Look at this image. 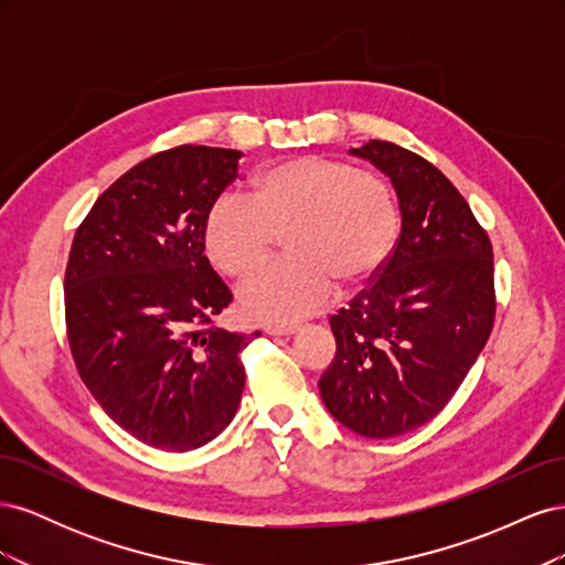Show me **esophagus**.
Masks as SVG:
<instances>
[{
  "mask_svg": "<svg viewBox=\"0 0 565 565\" xmlns=\"http://www.w3.org/2000/svg\"><path fill=\"white\" fill-rule=\"evenodd\" d=\"M301 328L299 322H270L266 324V334H295Z\"/></svg>",
  "mask_w": 565,
  "mask_h": 565,
  "instance_id": "obj_1",
  "label": "esophagus"
}]
</instances>
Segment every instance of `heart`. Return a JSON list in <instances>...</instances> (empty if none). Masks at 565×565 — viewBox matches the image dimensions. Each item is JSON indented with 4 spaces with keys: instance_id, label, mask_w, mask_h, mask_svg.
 I'll return each mask as SVG.
<instances>
[{
    "instance_id": "1",
    "label": "heart",
    "mask_w": 565,
    "mask_h": 565,
    "mask_svg": "<svg viewBox=\"0 0 565 565\" xmlns=\"http://www.w3.org/2000/svg\"><path fill=\"white\" fill-rule=\"evenodd\" d=\"M287 231V256L241 287L254 320H299L328 306L337 282L367 285L401 237V207L391 185L351 162L299 156L270 164L252 195L221 193L204 216V249L228 278H245Z\"/></svg>"
}]
</instances>
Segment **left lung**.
Instances as JSON below:
<instances>
[{"label":"left lung","mask_w":565,"mask_h":565,"mask_svg":"<svg viewBox=\"0 0 565 565\" xmlns=\"http://www.w3.org/2000/svg\"><path fill=\"white\" fill-rule=\"evenodd\" d=\"M393 181L403 226L386 266L330 318L337 355L318 382L330 415L365 438L434 419L492 332V245L448 177L391 141L353 148Z\"/></svg>","instance_id":"obj_1"}]
</instances>
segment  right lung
I'll list each match as a JSON object with an SVG mask.
<instances>
[{
    "mask_svg": "<svg viewBox=\"0 0 565 565\" xmlns=\"http://www.w3.org/2000/svg\"><path fill=\"white\" fill-rule=\"evenodd\" d=\"M237 160L193 143L156 152L98 195L67 256L65 330L79 377L115 424L160 450L216 438L245 388L249 337L214 322L233 295L204 256V216Z\"/></svg>",
    "mask_w": 565,
    "mask_h": 565,
    "instance_id": "1",
    "label": "right lung"
}]
</instances>
